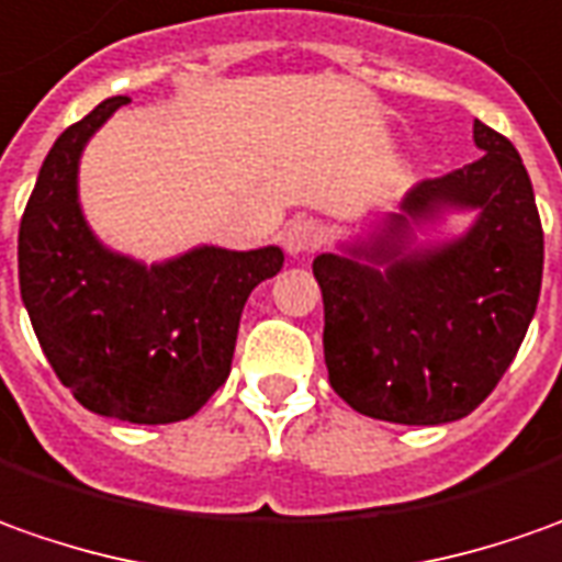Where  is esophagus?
Segmentation results:
<instances>
[{"instance_id": "1", "label": "esophagus", "mask_w": 562, "mask_h": 562, "mask_svg": "<svg viewBox=\"0 0 562 562\" xmlns=\"http://www.w3.org/2000/svg\"><path fill=\"white\" fill-rule=\"evenodd\" d=\"M284 244H288V250L293 256L308 254V250H315L322 244V228L312 220L290 222V228L284 232Z\"/></svg>"}]
</instances>
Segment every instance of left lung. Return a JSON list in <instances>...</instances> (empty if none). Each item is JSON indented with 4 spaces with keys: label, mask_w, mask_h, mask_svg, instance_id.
<instances>
[{
    "label": "left lung",
    "mask_w": 562,
    "mask_h": 562,
    "mask_svg": "<svg viewBox=\"0 0 562 562\" xmlns=\"http://www.w3.org/2000/svg\"><path fill=\"white\" fill-rule=\"evenodd\" d=\"M480 160L424 179L383 235L312 262L325 300V361L334 393L359 414L436 427L473 412L498 386L536 315L544 232L517 148L473 123ZM476 205L464 238L408 251L412 221Z\"/></svg>",
    "instance_id": "left-lung-1"
}]
</instances>
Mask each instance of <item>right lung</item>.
<instances>
[{
  "instance_id": "right-lung-1",
  "label": "right lung",
  "mask_w": 562,
  "mask_h": 562,
  "mask_svg": "<svg viewBox=\"0 0 562 562\" xmlns=\"http://www.w3.org/2000/svg\"><path fill=\"white\" fill-rule=\"evenodd\" d=\"M123 104L130 98L101 101L48 150L18 232L21 300L45 359L82 408L176 424L225 383L244 303L281 272L284 254L201 247L148 269L104 250L79 213L77 164Z\"/></svg>"
}]
</instances>
